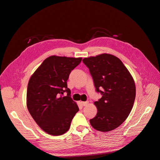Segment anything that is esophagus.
Here are the masks:
<instances>
[{
  "label": "esophagus",
  "mask_w": 160,
  "mask_h": 160,
  "mask_svg": "<svg viewBox=\"0 0 160 160\" xmlns=\"http://www.w3.org/2000/svg\"><path fill=\"white\" fill-rule=\"evenodd\" d=\"M81 104L83 105V106H87V105H88V103H89L88 101H81Z\"/></svg>",
  "instance_id": "1"
}]
</instances>
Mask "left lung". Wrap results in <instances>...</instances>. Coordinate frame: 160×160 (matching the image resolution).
I'll list each match as a JSON object with an SVG mask.
<instances>
[{
    "label": "left lung",
    "instance_id": "left-lung-1",
    "mask_svg": "<svg viewBox=\"0 0 160 160\" xmlns=\"http://www.w3.org/2000/svg\"><path fill=\"white\" fill-rule=\"evenodd\" d=\"M93 77L97 92L102 98L94 104L95 117L89 120L91 126L108 132L122 125L129 116L135 98V85L132 75L119 58L103 53L84 58Z\"/></svg>",
    "mask_w": 160,
    "mask_h": 160
}]
</instances>
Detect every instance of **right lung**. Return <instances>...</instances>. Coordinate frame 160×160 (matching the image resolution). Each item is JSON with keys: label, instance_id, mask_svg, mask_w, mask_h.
Segmentation results:
<instances>
[{"label": "right lung", "instance_id": "1", "mask_svg": "<svg viewBox=\"0 0 160 160\" xmlns=\"http://www.w3.org/2000/svg\"><path fill=\"white\" fill-rule=\"evenodd\" d=\"M81 60V57H49L28 81L27 109L38 126L48 134L61 135L67 132L79 111L71 98L67 81ZM65 92L68 95L62 97Z\"/></svg>", "mask_w": 160, "mask_h": 160}]
</instances>
